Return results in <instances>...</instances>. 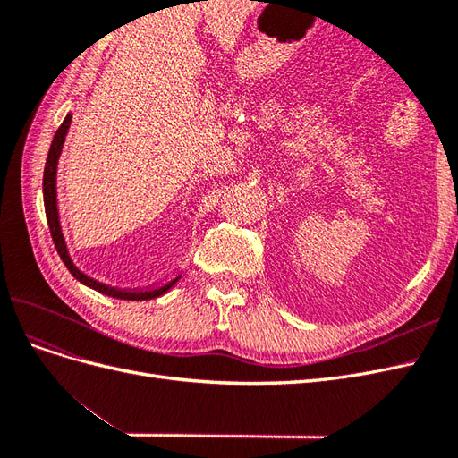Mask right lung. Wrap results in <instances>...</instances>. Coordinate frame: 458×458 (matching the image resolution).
<instances>
[{
  "mask_svg": "<svg viewBox=\"0 0 458 458\" xmlns=\"http://www.w3.org/2000/svg\"><path fill=\"white\" fill-rule=\"evenodd\" d=\"M71 122H72V114L68 113L66 118L61 123V128L57 130V133H55V137H53L51 147H49V155H47V162H46V170H44V204H46L47 225H49V231H51L55 248H57V252H59L63 263L81 284H86V286L97 290V293H101V294L110 296V298L143 301V300H152V298H158V296L165 294L179 279H182V273H177L174 279H170V281H164L160 284H152L148 288H118V286H110V284L99 283L97 279H93V276L86 275L84 271H80L74 266L71 254H68V246H66L64 234H63L59 208H57V204H59L57 202V165H59V158H61L68 128H71Z\"/></svg>",
  "mask_w": 458,
  "mask_h": 458,
  "instance_id": "obj_1",
  "label": "right lung"
}]
</instances>
